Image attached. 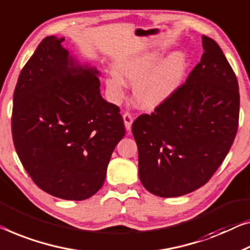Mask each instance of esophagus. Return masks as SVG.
<instances>
[{
  "label": "esophagus",
  "mask_w": 250,
  "mask_h": 250,
  "mask_svg": "<svg viewBox=\"0 0 250 250\" xmlns=\"http://www.w3.org/2000/svg\"><path fill=\"white\" fill-rule=\"evenodd\" d=\"M124 122H125V125L126 130L131 129V125H132V122H133V118H132L131 113L125 112L124 114Z\"/></svg>",
  "instance_id": "obj_1"
}]
</instances>
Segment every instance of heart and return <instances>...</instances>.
<instances>
[{
    "label": "heart",
    "instance_id": "1",
    "mask_svg": "<svg viewBox=\"0 0 250 250\" xmlns=\"http://www.w3.org/2000/svg\"><path fill=\"white\" fill-rule=\"evenodd\" d=\"M163 57L158 50L119 59L115 74L106 78V89L114 103L125 98V85L133 86L135 103L141 109L152 110L172 99L185 83L189 61L184 51Z\"/></svg>",
    "mask_w": 250,
    "mask_h": 250
}]
</instances>
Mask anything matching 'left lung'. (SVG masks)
<instances>
[{
    "label": "left lung",
    "instance_id": "8db88e82",
    "mask_svg": "<svg viewBox=\"0 0 250 250\" xmlns=\"http://www.w3.org/2000/svg\"><path fill=\"white\" fill-rule=\"evenodd\" d=\"M204 53L172 99L132 124L141 184L161 197L185 195L212 177L233 144L239 86L221 48L202 36Z\"/></svg>",
    "mask_w": 250,
    "mask_h": 250
}]
</instances>
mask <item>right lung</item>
Listing matches in <instances>:
<instances>
[{
    "instance_id": "right-lung-1",
    "label": "right lung",
    "mask_w": 250,
    "mask_h": 250,
    "mask_svg": "<svg viewBox=\"0 0 250 250\" xmlns=\"http://www.w3.org/2000/svg\"><path fill=\"white\" fill-rule=\"evenodd\" d=\"M44 38L22 68L13 94L12 137L37 186L82 201L102 188L111 155L125 133L120 109L100 93L99 72Z\"/></svg>"
}]
</instances>
